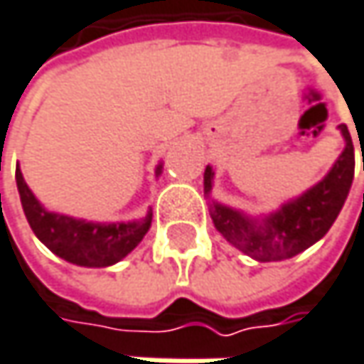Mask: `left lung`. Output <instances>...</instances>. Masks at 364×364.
Instances as JSON below:
<instances>
[{
	"instance_id": "1",
	"label": "left lung",
	"mask_w": 364,
	"mask_h": 364,
	"mask_svg": "<svg viewBox=\"0 0 364 364\" xmlns=\"http://www.w3.org/2000/svg\"><path fill=\"white\" fill-rule=\"evenodd\" d=\"M346 148L323 177L300 198L289 200L277 213L262 220L223 206L210 204V216L216 231L237 250L252 256L258 262H273L291 258L316 244L338 218L354 179V146L346 124H340ZM213 166L204 171V191L210 196Z\"/></svg>"
}]
</instances>
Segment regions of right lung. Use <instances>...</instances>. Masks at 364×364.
<instances>
[{"instance_id":"right-lung-1","label":"right lung","mask_w":364,"mask_h":364,"mask_svg":"<svg viewBox=\"0 0 364 364\" xmlns=\"http://www.w3.org/2000/svg\"><path fill=\"white\" fill-rule=\"evenodd\" d=\"M160 171L162 164H158L156 175H160ZM16 185L22 210L39 242L55 256L79 267H110L122 260L137 248L151 225V210L141 220L133 223H91L50 213L33 196L20 168H16Z\"/></svg>"}]
</instances>
